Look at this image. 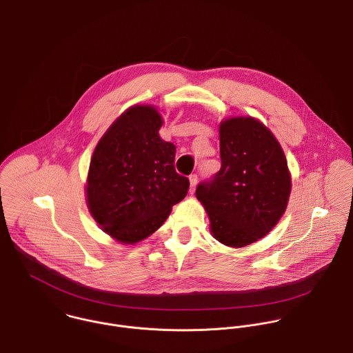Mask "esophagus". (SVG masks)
<instances>
[{"label":"esophagus","instance_id":"obj_1","mask_svg":"<svg viewBox=\"0 0 353 353\" xmlns=\"http://www.w3.org/2000/svg\"><path fill=\"white\" fill-rule=\"evenodd\" d=\"M196 183H198V176L196 174H191L190 176V192L194 194L195 188H196Z\"/></svg>","mask_w":353,"mask_h":353}]
</instances>
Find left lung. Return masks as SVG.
Instances as JSON below:
<instances>
[{
  "label": "left lung",
  "instance_id": "8db88e82",
  "mask_svg": "<svg viewBox=\"0 0 353 353\" xmlns=\"http://www.w3.org/2000/svg\"><path fill=\"white\" fill-rule=\"evenodd\" d=\"M221 169L196 188L214 239L243 248L268 235L286 212L292 174L274 133L253 117L220 123Z\"/></svg>",
  "mask_w": 353,
  "mask_h": 353
}]
</instances>
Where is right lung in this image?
<instances>
[{"instance_id": "right-lung-1", "label": "right lung", "mask_w": 353, "mask_h": 353, "mask_svg": "<svg viewBox=\"0 0 353 353\" xmlns=\"http://www.w3.org/2000/svg\"><path fill=\"white\" fill-rule=\"evenodd\" d=\"M163 118L151 104L125 110L99 140L88 170L86 205L112 239L134 245L154 234L190 188L174 170V144L159 136Z\"/></svg>"}]
</instances>
